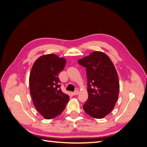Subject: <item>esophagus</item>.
Returning <instances> with one entry per match:
<instances>
[{
  "label": "esophagus",
  "instance_id": "34e87169",
  "mask_svg": "<svg viewBox=\"0 0 147 147\" xmlns=\"http://www.w3.org/2000/svg\"><path fill=\"white\" fill-rule=\"evenodd\" d=\"M78 94V90H76L75 91L72 92V94L73 96H76V95H77Z\"/></svg>",
  "mask_w": 147,
  "mask_h": 147
}]
</instances>
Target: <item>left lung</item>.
Wrapping results in <instances>:
<instances>
[{
  "label": "left lung",
  "instance_id": "8db88e82",
  "mask_svg": "<svg viewBox=\"0 0 147 147\" xmlns=\"http://www.w3.org/2000/svg\"><path fill=\"white\" fill-rule=\"evenodd\" d=\"M86 67L88 99L83 107L88 115L102 119L113 109L118 100L119 83L118 74L110 57L102 51H94L80 59Z\"/></svg>",
  "mask_w": 147,
  "mask_h": 147
}]
</instances>
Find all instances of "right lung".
I'll list each match as a JSON object with an SVG mask.
<instances>
[{"label":"right lung","mask_w":147,"mask_h":147,"mask_svg":"<svg viewBox=\"0 0 147 147\" xmlns=\"http://www.w3.org/2000/svg\"><path fill=\"white\" fill-rule=\"evenodd\" d=\"M66 59L55 54L41 56L35 61L29 75V90L33 104L42 116L50 119L63 112L69 96L63 92L58 74Z\"/></svg>","instance_id":"add662e5"}]
</instances>
